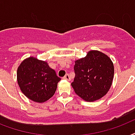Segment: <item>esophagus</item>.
<instances>
[{
  "instance_id": "esophagus-1",
  "label": "esophagus",
  "mask_w": 135,
  "mask_h": 135,
  "mask_svg": "<svg viewBox=\"0 0 135 135\" xmlns=\"http://www.w3.org/2000/svg\"><path fill=\"white\" fill-rule=\"evenodd\" d=\"M63 78L64 79V80H68V81H70V80H71V77H70L69 74H66V75H65V76H64Z\"/></svg>"
}]
</instances>
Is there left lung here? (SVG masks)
I'll list each match as a JSON object with an SVG mask.
<instances>
[{
    "mask_svg": "<svg viewBox=\"0 0 135 135\" xmlns=\"http://www.w3.org/2000/svg\"><path fill=\"white\" fill-rule=\"evenodd\" d=\"M76 76L71 83L76 94L86 102L102 98L111 88L114 76L113 64L109 56L90 50L75 61Z\"/></svg>",
    "mask_w": 135,
    "mask_h": 135,
    "instance_id": "obj_1",
    "label": "left lung"
}]
</instances>
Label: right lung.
Returning a JSON list of instances; mask_svg holds the SVG:
<instances>
[{
  "mask_svg": "<svg viewBox=\"0 0 135 135\" xmlns=\"http://www.w3.org/2000/svg\"><path fill=\"white\" fill-rule=\"evenodd\" d=\"M17 79L22 93L35 102L43 103L55 94L61 78L47 63L29 57L21 62Z\"/></svg>",
  "mask_w": 135,
  "mask_h": 135,
  "instance_id": "add662e5",
  "label": "right lung"
}]
</instances>
